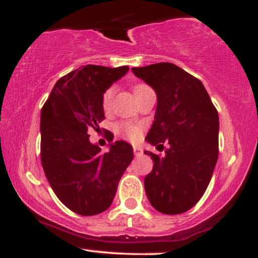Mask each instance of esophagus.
<instances>
[{
	"label": "esophagus",
	"instance_id": "1",
	"mask_svg": "<svg viewBox=\"0 0 258 258\" xmlns=\"http://www.w3.org/2000/svg\"><path fill=\"white\" fill-rule=\"evenodd\" d=\"M133 153H135L136 156H138V155H142L143 150H142V148L139 147H133Z\"/></svg>",
	"mask_w": 258,
	"mask_h": 258
}]
</instances>
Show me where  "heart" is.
<instances>
[{
	"label": "heart",
	"mask_w": 258,
	"mask_h": 258,
	"mask_svg": "<svg viewBox=\"0 0 258 258\" xmlns=\"http://www.w3.org/2000/svg\"><path fill=\"white\" fill-rule=\"evenodd\" d=\"M144 87V85H138L136 86L135 92L139 90V88ZM112 94H114V88H108L103 94L102 98V105L103 109L105 111H108L110 109V104H111V99H112ZM117 131L122 133L126 138L131 139V141H137V139L141 137L142 135V126L139 125H131V123H120V125L116 126Z\"/></svg>",
	"instance_id": "b5f03b06"
}]
</instances>
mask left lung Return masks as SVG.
I'll list each match as a JSON object with an SVG mask.
<instances>
[{"label":"left lung","mask_w":258,"mask_h":258,"mask_svg":"<svg viewBox=\"0 0 258 258\" xmlns=\"http://www.w3.org/2000/svg\"><path fill=\"white\" fill-rule=\"evenodd\" d=\"M158 97L147 142L165 155L144 152L154 161L144 178L150 204L165 215L188 211L201 199L218 158V112L203 82L172 63L132 68Z\"/></svg>","instance_id":"8db88e82"}]
</instances>
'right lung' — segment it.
<instances>
[{
    "instance_id": "add662e5",
    "label": "right lung",
    "mask_w": 258,
    "mask_h": 258,
    "mask_svg": "<svg viewBox=\"0 0 258 258\" xmlns=\"http://www.w3.org/2000/svg\"><path fill=\"white\" fill-rule=\"evenodd\" d=\"M128 67L86 65L59 79L41 110V162L58 199L82 216L104 212L133 159L127 142L102 153L90 142L91 130L105 119L102 98ZM112 141V139H111Z\"/></svg>"
}]
</instances>
